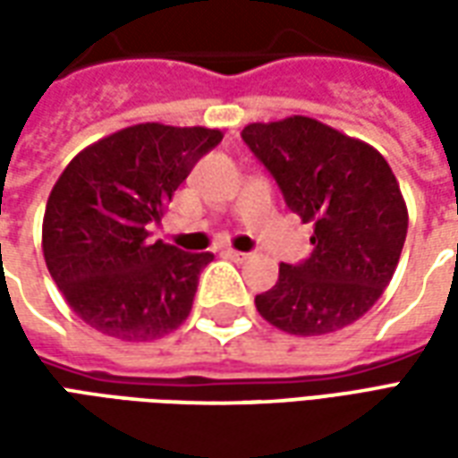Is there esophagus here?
<instances>
[{"mask_svg":"<svg viewBox=\"0 0 458 458\" xmlns=\"http://www.w3.org/2000/svg\"><path fill=\"white\" fill-rule=\"evenodd\" d=\"M223 255H225L228 259H233V262H242V259H248V252H240V250H233V248L223 250Z\"/></svg>","mask_w":458,"mask_h":458,"instance_id":"obj_1","label":"esophagus"}]
</instances>
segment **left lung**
<instances>
[{"label":"left lung","instance_id":"8db88e82","mask_svg":"<svg viewBox=\"0 0 458 458\" xmlns=\"http://www.w3.org/2000/svg\"><path fill=\"white\" fill-rule=\"evenodd\" d=\"M242 140L275 176L301 223H314L311 258L279 265L255 297L259 317L294 336L353 324L383 297L404 238L407 206L377 149L311 117L252 122Z\"/></svg>","mask_w":458,"mask_h":458}]
</instances>
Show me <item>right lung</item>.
I'll use <instances>...</instances> for the list:
<instances>
[{
	"label": "right lung",
	"mask_w": 458,
	"mask_h": 458,
	"mask_svg": "<svg viewBox=\"0 0 458 458\" xmlns=\"http://www.w3.org/2000/svg\"><path fill=\"white\" fill-rule=\"evenodd\" d=\"M220 140V130L144 122L85 147L58 176L44 213V259L88 327L154 341L186 321L213 255L151 240L149 228Z\"/></svg>",
	"instance_id": "1"
}]
</instances>
